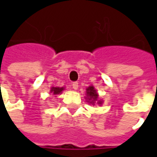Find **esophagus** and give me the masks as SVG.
<instances>
[{
    "instance_id": "esophagus-1",
    "label": "esophagus",
    "mask_w": 157,
    "mask_h": 157,
    "mask_svg": "<svg viewBox=\"0 0 157 157\" xmlns=\"http://www.w3.org/2000/svg\"><path fill=\"white\" fill-rule=\"evenodd\" d=\"M71 86H72V88L74 89V90H77V89H78V82H73V83L71 84Z\"/></svg>"
}]
</instances>
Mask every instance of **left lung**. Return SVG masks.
<instances>
[{"mask_svg":"<svg viewBox=\"0 0 157 157\" xmlns=\"http://www.w3.org/2000/svg\"><path fill=\"white\" fill-rule=\"evenodd\" d=\"M86 99L87 100L86 102H89L90 104L92 105H95V103H98V105H102V100H99L98 98V94L96 91V89L93 87V86H88L86 88Z\"/></svg>","mask_w":157,"mask_h":157,"instance_id":"left-lung-1","label":"left lung"}]
</instances>
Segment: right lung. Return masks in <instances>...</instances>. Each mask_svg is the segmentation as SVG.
<instances>
[{
	"label": "right lung",
	"mask_w": 157,
	"mask_h": 157,
	"mask_svg": "<svg viewBox=\"0 0 157 157\" xmlns=\"http://www.w3.org/2000/svg\"><path fill=\"white\" fill-rule=\"evenodd\" d=\"M65 90L64 87H55V86H52L50 92H51L53 95H59V94H61L62 92Z\"/></svg>",
	"instance_id": "right-lung-1"
}]
</instances>
